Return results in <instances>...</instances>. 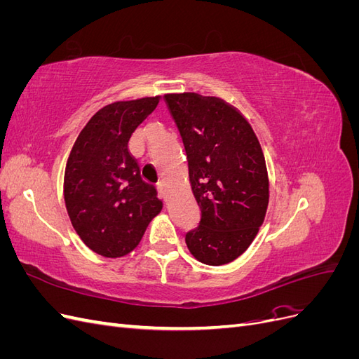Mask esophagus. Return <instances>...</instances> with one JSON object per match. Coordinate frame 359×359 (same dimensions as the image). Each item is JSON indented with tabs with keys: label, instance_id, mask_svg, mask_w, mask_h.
I'll list each match as a JSON object with an SVG mask.
<instances>
[{
	"label": "esophagus",
	"instance_id": "esophagus-1",
	"mask_svg": "<svg viewBox=\"0 0 359 359\" xmlns=\"http://www.w3.org/2000/svg\"><path fill=\"white\" fill-rule=\"evenodd\" d=\"M157 190H158L160 198H161L163 201H165V202L168 203V201H169V189H168L166 184H165V182H158Z\"/></svg>",
	"mask_w": 359,
	"mask_h": 359
}]
</instances>
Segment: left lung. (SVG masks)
Returning <instances> with one entry per match:
<instances>
[{"label": "left lung", "mask_w": 359, "mask_h": 359, "mask_svg": "<svg viewBox=\"0 0 359 359\" xmlns=\"http://www.w3.org/2000/svg\"><path fill=\"white\" fill-rule=\"evenodd\" d=\"M189 161L201 223L186 235L190 253L205 265L241 256L265 220L269 181L264 151L245 116L219 97L168 94Z\"/></svg>", "instance_id": "8db88e82"}]
</instances>
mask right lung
Instances as JSON below:
<instances>
[{
	"instance_id": "1",
	"label": "right lung",
	"mask_w": 359,
	"mask_h": 359,
	"mask_svg": "<svg viewBox=\"0 0 359 359\" xmlns=\"http://www.w3.org/2000/svg\"><path fill=\"white\" fill-rule=\"evenodd\" d=\"M161 95L104 106L82 128L64 172V201L76 233L104 257L128 255L163 202L140 177L128 140Z\"/></svg>"
}]
</instances>
